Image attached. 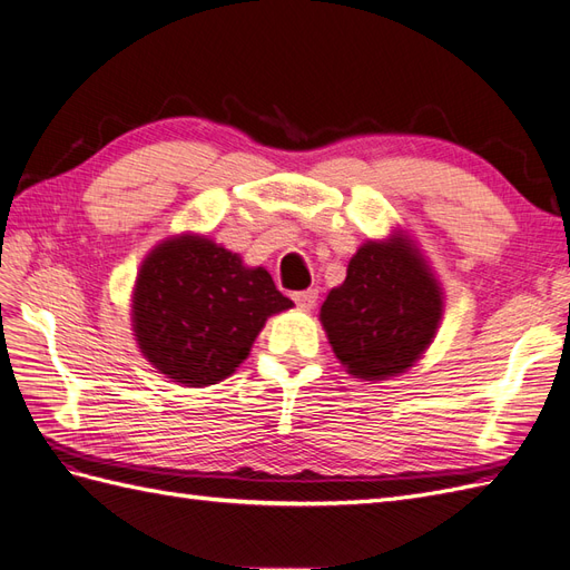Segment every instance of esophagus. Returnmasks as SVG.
I'll use <instances>...</instances> for the list:
<instances>
[{"label": "esophagus", "instance_id": "obj_1", "mask_svg": "<svg viewBox=\"0 0 570 570\" xmlns=\"http://www.w3.org/2000/svg\"><path fill=\"white\" fill-rule=\"evenodd\" d=\"M318 299V292L316 289H302V292H292V302H295L302 312H312L316 306Z\"/></svg>", "mask_w": 570, "mask_h": 570}]
</instances>
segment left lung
<instances>
[{"label": "left lung", "instance_id": "1", "mask_svg": "<svg viewBox=\"0 0 570 570\" xmlns=\"http://www.w3.org/2000/svg\"><path fill=\"white\" fill-rule=\"evenodd\" d=\"M442 287L411 239H368L327 292L321 323L340 364L364 381H387L411 368L442 321Z\"/></svg>", "mask_w": 570, "mask_h": 570}]
</instances>
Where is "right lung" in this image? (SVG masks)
Listing matches in <instances>:
<instances>
[{
    "label": "right lung",
    "mask_w": 570,
    "mask_h": 570,
    "mask_svg": "<svg viewBox=\"0 0 570 570\" xmlns=\"http://www.w3.org/2000/svg\"><path fill=\"white\" fill-rule=\"evenodd\" d=\"M292 302L262 266L204 235L154 247L132 292V333L149 364L187 387L216 385L249 356L268 316Z\"/></svg>",
    "instance_id": "obj_1"
}]
</instances>
